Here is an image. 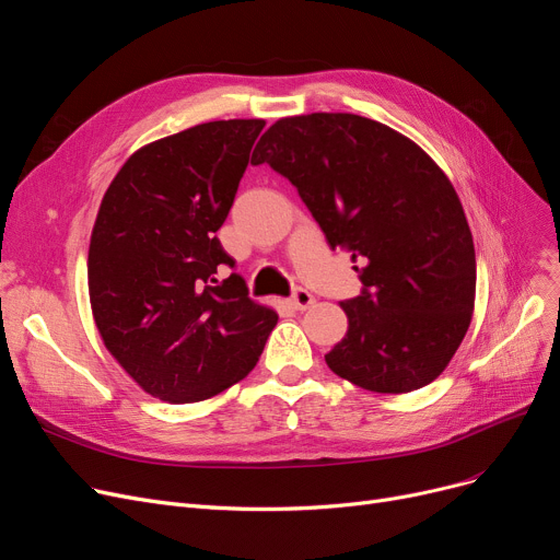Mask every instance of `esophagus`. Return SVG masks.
I'll return each mask as SVG.
<instances>
[{"label": "esophagus", "mask_w": 560, "mask_h": 560, "mask_svg": "<svg viewBox=\"0 0 560 560\" xmlns=\"http://www.w3.org/2000/svg\"><path fill=\"white\" fill-rule=\"evenodd\" d=\"M315 298L311 295V292L306 288H295V292H292L290 300H288V306L295 308V311H306L308 306H313Z\"/></svg>", "instance_id": "esophagus-1"}]
</instances>
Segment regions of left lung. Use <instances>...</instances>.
Returning a JSON list of instances; mask_svg holds the SVG:
<instances>
[{
    "instance_id": "1",
    "label": "left lung",
    "mask_w": 560,
    "mask_h": 560,
    "mask_svg": "<svg viewBox=\"0 0 560 560\" xmlns=\"http://www.w3.org/2000/svg\"><path fill=\"white\" fill-rule=\"evenodd\" d=\"M252 163L298 188L331 249L359 262L340 302L345 338L325 357L372 393L418 390L443 372L475 311L477 258L460 199L427 152L351 113L281 117Z\"/></svg>"
}]
</instances>
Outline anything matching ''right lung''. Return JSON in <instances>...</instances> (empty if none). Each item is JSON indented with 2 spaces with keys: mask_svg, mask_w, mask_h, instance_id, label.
Listing matches in <instances>:
<instances>
[{
  "mask_svg": "<svg viewBox=\"0 0 560 560\" xmlns=\"http://www.w3.org/2000/svg\"><path fill=\"white\" fill-rule=\"evenodd\" d=\"M262 120H218L144 144L110 182L88 249V290L106 349L170 404L245 378L279 315L249 300L224 224Z\"/></svg>",
  "mask_w": 560,
  "mask_h": 560,
  "instance_id": "right-lung-1",
  "label": "right lung"
}]
</instances>
